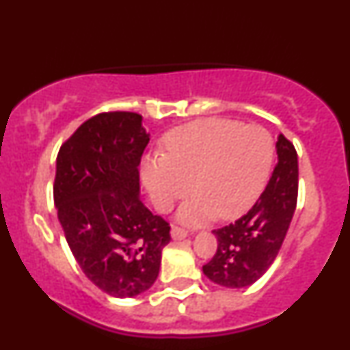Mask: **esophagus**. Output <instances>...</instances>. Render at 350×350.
<instances>
[{
    "label": "esophagus",
    "mask_w": 350,
    "mask_h": 350,
    "mask_svg": "<svg viewBox=\"0 0 350 350\" xmlns=\"http://www.w3.org/2000/svg\"><path fill=\"white\" fill-rule=\"evenodd\" d=\"M187 236H188V231L183 230V228H180V226L171 228V237H173L174 240H182V239H185Z\"/></svg>",
    "instance_id": "esophagus-1"
}]
</instances>
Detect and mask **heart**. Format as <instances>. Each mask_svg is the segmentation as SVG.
<instances>
[{"label": "heart", "instance_id": "obj_1", "mask_svg": "<svg viewBox=\"0 0 350 350\" xmlns=\"http://www.w3.org/2000/svg\"><path fill=\"white\" fill-rule=\"evenodd\" d=\"M274 142L260 125L202 119L170 133L163 156L144 163L142 177L159 213H168L193 189L177 219L197 226L219 214L234 219L250 208L268 179Z\"/></svg>", "mask_w": 350, "mask_h": 350}]
</instances>
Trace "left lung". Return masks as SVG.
<instances>
[{
	"label": "left lung",
	"instance_id": "obj_1",
	"mask_svg": "<svg viewBox=\"0 0 350 350\" xmlns=\"http://www.w3.org/2000/svg\"><path fill=\"white\" fill-rule=\"evenodd\" d=\"M278 161L265 191L245 215L214 230L217 251L203 274L225 288L256 283L274 263L289 230L298 196V161L294 144L283 135L277 141Z\"/></svg>",
	"mask_w": 350,
	"mask_h": 350
}]
</instances>
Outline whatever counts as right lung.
I'll return each mask as SVG.
<instances>
[{
    "label": "right lung",
    "mask_w": 350,
    "mask_h": 350,
    "mask_svg": "<svg viewBox=\"0 0 350 350\" xmlns=\"http://www.w3.org/2000/svg\"><path fill=\"white\" fill-rule=\"evenodd\" d=\"M150 135L142 116L105 111L61 145L53 199L81 269L118 298L150 289L159 275L170 224L139 199V163Z\"/></svg>",
    "instance_id": "right-lung-1"
}]
</instances>
